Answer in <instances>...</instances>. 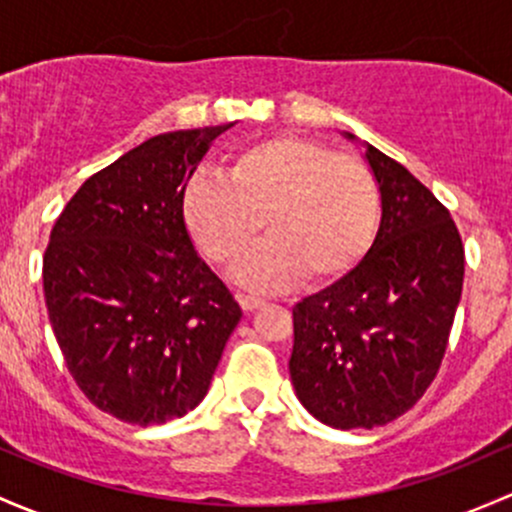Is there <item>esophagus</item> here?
I'll return each instance as SVG.
<instances>
[{
    "label": "esophagus",
    "instance_id": "obj_1",
    "mask_svg": "<svg viewBox=\"0 0 512 512\" xmlns=\"http://www.w3.org/2000/svg\"><path fill=\"white\" fill-rule=\"evenodd\" d=\"M238 301H240V306L245 311H255V309H260L262 304H265V299L255 297V294H238Z\"/></svg>",
    "mask_w": 512,
    "mask_h": 512
}]
</instances>
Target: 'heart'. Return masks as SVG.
<instances>
[{
    "label": "heart",
    "instance_id": "b5f03b06",
    "mask_svg": "<svg viewBox=\"0 0 512 512\" xmlns=\"http://www.w3.org/2000/svg\"><path fill=\"white\" fill-rule=\"evenodd\" d=\"M184 218L208 260L255 289H282L301 277L324 287L363 260L378 233L380 188L368 164L314 139H262L240 149L225 176H196Z\"/></svg>",
    "mask_w": 512,
    "mask_h": 512
}]
</instances>
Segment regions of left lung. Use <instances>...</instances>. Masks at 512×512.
Returning a JSON list of instances; mask_svg holds the SVG:
<instances>
[{"instance_id":"8db88e82","label":"left lung","mask_w":512,"mask_h":512,"mask_svg":"<svg viewBox=\"0 0 512 512\" xmlns=\"http://www.w3.org/2000/svg\"><path fill=\"white\" fill-rule=\"evenodd\" d=\"M383 220L360 265L294 306V390L336 429L405 414L437 378L464 287V242L449 208L400 161L365 149Z\"/></svg>"}]
</instances>
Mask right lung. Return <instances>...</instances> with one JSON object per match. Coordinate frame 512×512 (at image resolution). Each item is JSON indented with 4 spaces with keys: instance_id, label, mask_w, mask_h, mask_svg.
<instances>
[{
    "instance_id": "1",
    "label": "right lung",
    "mask_w": 512,
    "mask_h": 512,
    "mask_svg": "<svg viewBox=\"0 0 512 512\" xmlns=\"http://www.w3.org/2000/svg\"><path fill=\"white\" fill-rule=\"evenodd\" d=\"M230 125L157 134L90 176L43 252V297L68 373L122 422L203 400L242 311L193 250L184 193Z\"/></svg>"
}]
</instances>
